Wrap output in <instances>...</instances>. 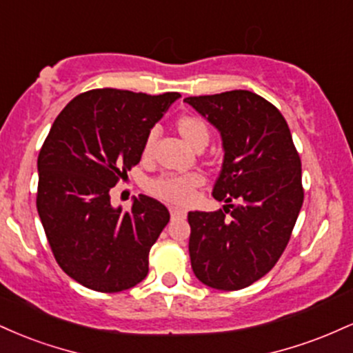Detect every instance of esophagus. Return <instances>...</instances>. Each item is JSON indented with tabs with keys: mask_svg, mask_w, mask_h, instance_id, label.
I'll list each match as a JSON object with an SVG mask.
<instances>
[{
	"mask_svg": "<svg viewBox=\"0 0 353 353\" xmlns=\"http://www.w3.org/2000/svg\"><path fill=\"white\" fill-rule=\"evenodd\" d=\"M169 210H171V217H172V219L185 217V214H188L184 209H179V208H171Z\"/></svg>",
	"mask_w": 353,
	"mask_h": 353,
	"instance_id": "esophagus-1",
	"label": "esophagus"
}]
</instances>
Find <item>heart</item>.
Masks as SVG:
<instances>
[{
	"mask_svg": "<svg viewBox=\"0 0 353 353\" xmlns=\"http://www.w3.org/2000/svg\"><path fill=\"white\" fill-rule=\"evenodd\" d=\"M176 129L179 136L189 144L190 148L196 151H202L210 139V129L205 119H202L197 114H184L176 121ZM154 141H156V132L151 131L145 136L143 154L149 156L152 151ZM202 177L199 174H188V176H172V174H165V176L157 177L151 181L149 190L154 196L161 197V199L176 202V204H188L194 199V192L197 188L202 185Z\"/></svg>",
	"mask_w": 353,
	"mask_h": 353,
	"instance_id": "b5f03b06",
	"label": "heart"
}]
</instances>
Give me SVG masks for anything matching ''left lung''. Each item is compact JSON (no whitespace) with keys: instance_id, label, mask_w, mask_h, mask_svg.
Masks as SVG:
<instances>
[{"instance_id":"1","label":"left lung","mask_w":353,"mask_h":353,"mask_svg":"<svg viewBox=\"0 0 353 353\" xmlns=\"http://www.w3.org/2000/svg\"><path fill=\"white\" fill-rule=\"evenodd\" d=\"M184 103L221 132L224 163L212 196L228 202L216 212L188 214L190 265L212 289H244L289 244L303 202L301 157L281 111L255 92L236 89Z\"/></svg>"}]
</instances>
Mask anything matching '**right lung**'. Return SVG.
Wrapping results in <instances>:
<instances>
[{
  "label": "right lung",
  "mask_w": 353,
  "mask_h": 353,
  "mask_svg": "<svg viewBox=\"0 0 353 353\" xmlns=\"http://www.w3.org/2000/svg\"><path fill=\"white\" fill-rule=\"evenodd\" d=\"M179 98L91 89L52 123L38 156L36 208L56 262L81 285L112 294L148 275L169 210L139 194L124 212L109 190L139 163L145 136Z\"/></svg>",
  "instance_id": "right-lung-1"
}]
</instances>
